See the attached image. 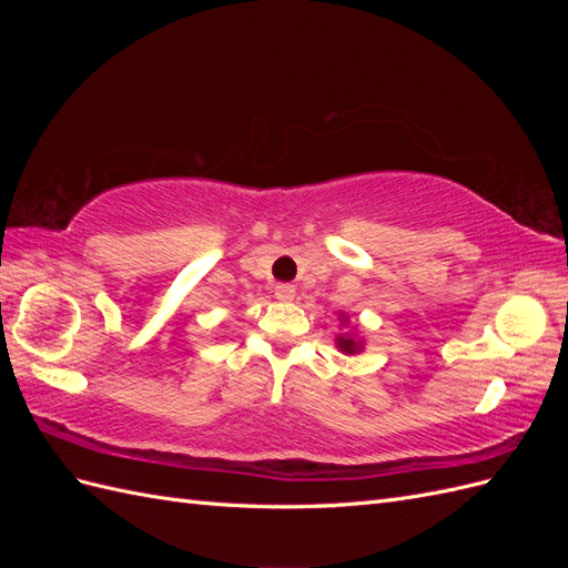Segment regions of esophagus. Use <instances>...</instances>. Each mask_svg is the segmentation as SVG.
I'll list each match as a JSON object with an SVG mask.
<instances>
[{
	"mask_svg": "<svg viewBox=\"0 0 568 568\" xmlns=\"http://www.w3.org/2000/svg\"><path fill=\"white\" fill-rule=\"evenodd\" d=\"M274 296H277L280 301H291V298L296 296V286L294 284H286V282L274 284Z\"/></svg>",
	"mask_w": 568,
	"mask_h": 568,
	"instance_id": "obj_1",
	"label": "esophagus"
}]
</instances>
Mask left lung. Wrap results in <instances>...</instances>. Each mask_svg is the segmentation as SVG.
Returning a JSON list of instances; mask_svg holds the SVG:
<instances>
[{
	"label": "left lung",
	"mask_w": 568,
	"mask_h": 568,
	"mask_svg": "<svg viewBox=\"0 0 568 568\" xmlns=\"http://www.w3.org/2000/svg\"><path fill=\"white\" fill-rule=\"evenodd\" d=\"M338 348L343 351V353H355L359 346H357V343L351 338V336H338Z\"/></svg>",
	"instance_id": "8db88e82"
}]
</instances>
